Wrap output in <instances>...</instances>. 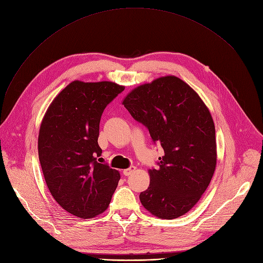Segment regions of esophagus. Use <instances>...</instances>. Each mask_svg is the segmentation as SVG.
Instances as JSON below:
<instances>
[{"instance_id":"1","label":"esophagus","mask_w":263,"mask_h":263,"mask_svg":"<svg viewBox=\"0 0 263 263\" xmlns=\"http://www.w3.org/2000/svg\"><path fill=\"white\" fill-rule=\"evenodd\" d=\"M135 170H136L135 166H130V167L124 170V171H123V174H124V176H129V175H132V174L135 172Z\"/></svg>"}]
</instances>
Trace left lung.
Returning a JSON list of instances; mask_svg holds the SVG:
<instances>
[{"label": "left lung", "mask_w": 263, "mask_h": 263, "mask_svg": "<svg viewBox=\"0 0 263 263\" xmlns=\"http://www.w3.org/2000/svg\"><path fill=\"white\" fill-rule=\"evenodd\" d=\"M123 105L164 151L158 167L148 171L151 183L139 196L141 203L161 219L186 214L208 189L216 167L215 125L209 108L175 76L138 86Z\"/></svg>", "instance_id": "left-lung-1"}]
</instances>
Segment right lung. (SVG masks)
Returning a JSON list of instances; mask_svg holds the SVG:
<instances>
[{
	"label": "right lung",
	"mask_w": 263,
	"mask_h": 263,
	"mask_svg": "<svg viewBox=\"0 0 263 263\" xmlns=\"http://www.w3.org/2000/svg\"><path fill=\"white\" fill-rule=\"evenodd\" d=\"M124 86L103 81H73L48 107L40 127L37 149L53 199L79 218H93L109 205L120 174L98 163L100 120Z\"/></svg>",
	"instance_id": "1"
}]
</instances>
